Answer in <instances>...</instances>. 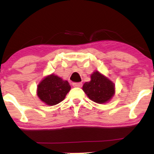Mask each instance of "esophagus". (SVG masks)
<instances>
[{"instance_id":"1","label":"esophagus","mask_w":154,"mask_h":154,"mask_svg":"<svg viewBox=\"0 0 154 154\" xmlns=\"http://www.w3.org/2000/svg\"><path fill=\"white\" fill-rule=\"evenodd\" d=\"M72 85H73V87H75V88H81L82 86V82H74V83H72Z\"/></svg>"}]
</instances>
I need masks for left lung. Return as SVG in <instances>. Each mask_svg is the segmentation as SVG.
Listing matches in <instances>:
<instances>
[{
  "mask_svg": "<svg viewBox=\"0 0 154 154\" xmlns=\"http://www.w3.org/2000/svg\"><path fill=\"white\" fill-rule=\"evenodd\" d=\"M82 90L90 99L98 103L109 101L115 93V85L110 79L95 71L91 75L90 82L83 85Z\"/></svg>",
  "mask_w": 154,
  "mask_h": 154,
  "instance_id": "obj_1",
  "label": "left lung"
}]
</instances>
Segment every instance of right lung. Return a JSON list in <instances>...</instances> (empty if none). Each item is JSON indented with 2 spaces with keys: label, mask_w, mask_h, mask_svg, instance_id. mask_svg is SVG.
Masks as SVG:
<instances>
[{
  "label": "right lung",
  "mask_w": 154,
  "mask_h": 154,
  "mask_svg": "<svg viewBox=\"0 0 154 154\" xmlns=\"http://www.w3.org/2000/svg\"><path fill=\"white\" fill-rule=\"evenodd\" d=\"M70 89L71 86L66 80L52 74L39 83L37 95L45 104L54 106L64 99Z\"/></svg>",
  "instance_id": "right-lung-1"
}]
</instances>
